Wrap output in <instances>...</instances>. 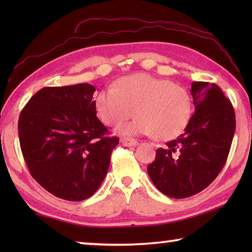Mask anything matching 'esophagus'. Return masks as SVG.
Segmentation results:
<instances>
[{"mask_svg":"<svg viewBox=\"0 0 252 252\" xmlns=\"http://www.w3.org/2000/svg\"><path fill=\"white\" fill-rule=\"evenodd\" d=\"M120 142L126 147H135L136 144L139 143L135 139H130V137H123V139L120 140Z\"/></svg>","mask_w":252,"mask_h":252,"instance_id":"obj_1","label":"esophagus"}]
</instances>
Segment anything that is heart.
Wrapping results in <instances>:
<instances>
[{"label":"heart","mask_w":252,"mask_h":252,"mask_svg":"<svg viewBox=\"0 0 252 252\" xmlns=\"http://www.w3.org/2000/svg\"><path fill=\"white\" fill-rule=\"evenodd\" d=\"M95 111L103 124L118 126L134 116L122 132L153 135L156 140H171L184 132L190 122L194 103L187 89L168 79L150 74L122 78L113 88L97 93Z\"/></svg>","instance_id":"b5f03b06"}]
</instances>
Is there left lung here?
Listing matches in <instances>:
<instances>
[{
    "instance_id": "obj_1",
    "label": "left lung",
    "mask_w": 252,
    "mask_h": 252,
    "mask_svg": "<svg viewBox=\"0 0 252 252\" xmlns=\"http://www.w3.org/2000/svg\"><path fill=\"white\" fill-rule=\"evenodd\" d=\"M195 113L178 139L156 151L148 174L163 194L186 198L205 189L225 165L235 132L232 103L216 84L195 81Z\"/></svg>"
}]
</instances>
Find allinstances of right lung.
Listing matches in <instances>:
<instances>
[{
    "label": "right lung",
    "mask_w": 252,
    "mask_h": 252,
    "mask_svg": "<svg viewBox=\"0 0 252 252\" xmlns=\"http://www.w3.org/2000/svg\"><path fill=\"white\" fill-rule=\"evenodd\" d=\"M94 92L89 84L44 87L19 116L20 149L31 175L66 201H84L97 190L119 143L96 117Z\"/></svg>",
    "instance_id": "obj_1"
}]
</instances>
